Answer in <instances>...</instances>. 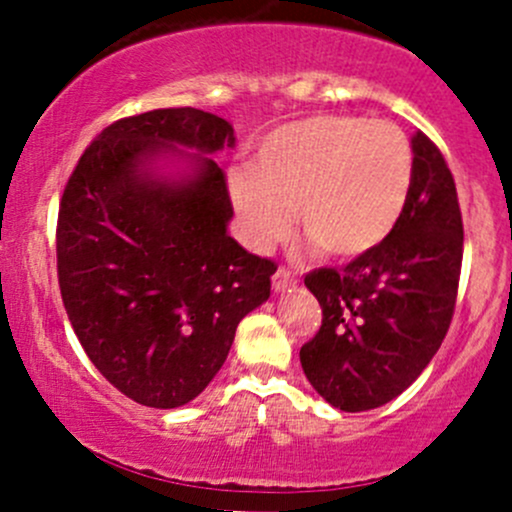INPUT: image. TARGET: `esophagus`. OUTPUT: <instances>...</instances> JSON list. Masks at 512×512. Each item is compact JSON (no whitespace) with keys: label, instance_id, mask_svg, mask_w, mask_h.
I'll return each mask as SVG.
<instances>
[{"label":"esophagus","instance_id":"34e87169","mask_svg":"<svg viewBox=\"0 0 512 512\" xmlns=\"http://www.w3.org/2000/svg\"><path fill=\"white\" fill-rule=\"evenodd\" d=\"M294 285H297V275H294L292 270H287V267H280V270L275 272V277H272V287H275V292H282V289L294 287Z\"/></svg>","mask_w":512,"mask_h":512}]
</instances>
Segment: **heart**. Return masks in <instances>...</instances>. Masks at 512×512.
Masks as SVG:
<instances>
[{
	"label": "heart",
	"mask_w": 512,
	"mask_h": 512,
	"mask_svg": "<svg viewBox=\"0 0 512 512\" xmlns=\"http://www.w3.org/2000/svg\"><path fill=\"white\" fill-rule=\"evenodd\" d=\"M232 173L230 193L247 240L267 247L299 227L324 255L349 260L374 250L404 215L414 151L399 126L322 113L267 133Z\"/></svg>",
	"instance_id": "b5f03b06"
}]
</instances>
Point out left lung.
I'll use <instances>...</instances> for the list:
<instances>
[{
	"mask_svg": "<svg viewBox=\"0 0 512 512\" xmlns=\"http://www.w3.org/2000/svg\"><path fill=\"white\" fill-rule=\"evenodd\" d=\"M463 218L441 148L414 136V183L404 215L347 267H319L304 285L322 327L299 349L309 384L342 411L389 404L438 352L456 309Z\"/></svg>",
	"mask_w": 512,
	"mask_h": 512,
	"instance_id": "obj_1",
	"label": "left lung"
}]
</instances>
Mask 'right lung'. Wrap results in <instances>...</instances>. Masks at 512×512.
I'll return each instance as SVG.
<instances>
[{"instance_id":"add662e5","label":"right lung","mask_w":512,"mask_h":512,"mask_svg":"<svg viewBox=\"0 0 512 512\" xmlns=\"http://www.w3.org/2000/svg\"><path fill=\"white\" fill-rule=\"evenodd\" d=\"M232 123L200 108L118 118L69 175L56 223L61 299L86 356L123 396L153 409L213 381L240 319L270 297L277 265L227 235L225 170L196 154L185 184L142 165L175 145L235 148Z\"/></svg>"}]
</instances>
